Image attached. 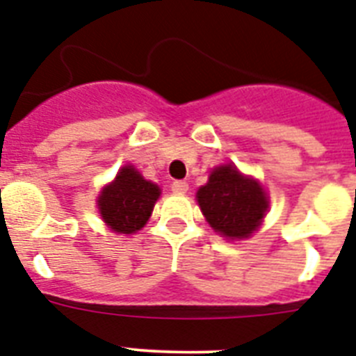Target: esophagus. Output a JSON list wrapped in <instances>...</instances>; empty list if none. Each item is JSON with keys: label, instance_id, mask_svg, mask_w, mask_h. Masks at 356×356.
<instances>
[{"label": "esophagus", "instance_id": "34e87169", "mask_svg": "<svg viewBox=\"0 0 356 356\" xmlns=\"http://www.w3.org/2000/svg\"><path fill=\"white\" fill-rule=\"evenodd\" d=\"M171 189H172V193H176V195H185V193L189 191V184H187V181L176 180V181H172Z\"/></svg>", "mask_w": 356, "mask_h": 356}]
</instances>
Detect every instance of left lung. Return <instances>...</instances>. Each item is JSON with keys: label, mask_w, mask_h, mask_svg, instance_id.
<instances>
[{"label": "left lung", "mask_w": 356, "mask_h": 356, "mask_svg": "<svg viewBox=\"0 0 356 356\" xmlns=\"http://www.w3.org/2000/svg\"><path fill=\"white\" fill-rule=\"evenodd\" d=\"M196 198L211 227L231 240L251 236L267 211L262 187L243 178L231 163L216 167Z\"/></svg>", "instance_id": "left-lung-1"}]
</instances>
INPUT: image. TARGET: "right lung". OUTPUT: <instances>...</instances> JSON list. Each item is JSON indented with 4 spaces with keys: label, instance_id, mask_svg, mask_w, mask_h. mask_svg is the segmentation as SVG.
Returning <instances> with one entry per match:
<instances>
[{
    "label": "right lung",
    "instance_id": "add662e5",
    "mask_svg": "<svg viewBox=\"0 0 356 356\" xmlns=\"http://www.w3.org/2000/svg\"><path fill=\"white\" fill-rule=\"evenodd\" d=\"M158 196L160 187L143 180L134 167L127 165L118 172L113 184L102 191L98 198L99 214L116 233H136L147 224Z\"/></svg>",
    "mask_w": 356,
    "mask_h": 356
}]
</instances>
